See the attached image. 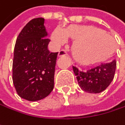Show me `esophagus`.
<instances>
[{"mask_svg":"<svg viewBox=\"0 0 125 125\" xmlns=\"http://www.w3.org/2000/svg\"><path fill=\"white\" fill-rule=\"evenodd\" d=\"M66 55H67V53H66V51H64V50L60 51L59 52V54H58L59 57H63V56H66Z\"/></svg>","mask_w":125,"mask_h":125,"instance_id":"obj_1","label":"esophagus"}]
</instances>
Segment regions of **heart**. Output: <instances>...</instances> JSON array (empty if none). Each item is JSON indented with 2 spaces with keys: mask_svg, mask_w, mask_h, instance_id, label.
Instances as JSON below:
<instances>
[{
  "mask_svg": "<svg viewBox=\"0 0 125 125\" xmlns=\"http://www.w3.org/2000/svg\"><path fill=\"white\" fill-rule=\"evenodd\" d=\"M67 38L74 41L72 55L74 62L82 66H93L104 62L109 57L108 53L114 47V40L104 30L90 25H70L64 31L58 28L52 35L54 42L63 45Z\"/></svg>",
  "mask_w": 125,
  "mask_h": 125,
  "instance_id": "b5f03b06",
  "label": "heart"
}]
</instances>
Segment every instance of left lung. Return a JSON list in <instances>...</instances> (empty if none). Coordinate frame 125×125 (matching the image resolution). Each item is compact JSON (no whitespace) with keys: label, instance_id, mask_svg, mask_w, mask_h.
Returning a JSON list of instances; mask_svg holds the SVG:
<instances>
[{"label":"left lung","instance_id":"8db88e82","mask_svg":"<svg viewBox=\"0 0 125 125\" xmlns=\"http://www.w3.org/2000/svg\"><path fill=\"white\" fill-rule=\"evenodd\" d=\"M116 67V62L102 63L86 72L80 71L73 66L74 73L77 77L80 88L90 93H99L111 84L114 77Z\"/></svg>","mask_w":125,"mask_h":125}]
</instances>
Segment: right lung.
Here are the masks:
<instances>
[{"mask_svg":"<svg viewBox=\"0 0 125 125\" xmlns=\"http://www.w3.org/2000/svg\"><path fill=\"white\" fill-rule=\"evenodd\" d=\"M43 18L30 21L19 33L14 47L13 83L18 95L36 101L47 97L54 87L57 53L48 49L50 40Z\"/></svg>","mask_w":125,"mask_h":125,"instance_id":"right-lung-1","label":"right lung"}]
</instances>
